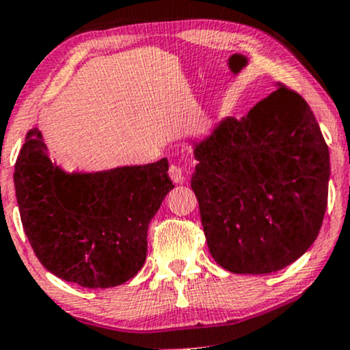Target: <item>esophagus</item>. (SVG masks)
I'll return each instance as SVG.
<instances>
[{"instance_id":"esophagus-1","label":"esophagus","mask_w":350,"mask_h":350,"mask_svg":"<svg viewBox=\"0 0 350 350\" xmlns=\"http://www.w3.org/2000/svg\"><path fill=\"white\" fill-rule=\"evenodd\" d=\"M170 178H171V180L174 184H183L184 183V171H183V167L178 166V164H171Z\"/></svg>"}]
</instances>
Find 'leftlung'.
I'll list each match as a JSON object with an SVG mask.
<instances>
[{"instance_id": "left-lung-1", "label": "left lung", "mask_w": 350, "mask_h": 350, "mask_svg": "<svg viewBox=\"0 0 350 350\" xmlns=\"http://www.w3.org/2000/svg\"><path fill=\"white\" fill-rule=\"evenodd\" d=\"M276 90L240 120L192 142L191 187L214 260L237 275H268L314 243L331 176L329 148L301 95Z\"/></svg>"}]
</instances>
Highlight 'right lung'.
I'll use <instances>...</instances> for the list:
<instances>
[{"label": "right lung", "instance_id": "right-lung-1", "mask_svg": "<svg viewBox=\"0 0 350 350\" xmlns=\"http://www.w3.org/2000/svg\"><path fill=\"white\" fill-rule=\"evenodd\" d=\"M163 158L142 166L66 171L38 128L16 159L23 228L42 267L83 288H111L142 270L148 227L174 187Z\"/></svg>", "mask_w": 350, "mask_h": 350}]
</instances>
